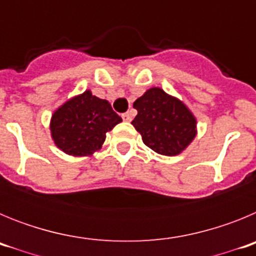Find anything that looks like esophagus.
Masks as SVG:
<instances>
[{"label": "esophagus", "instance_id": "1", "mask_svg": "<svg viewBox=\"0 0 256 256\" xmlns=\"http://www.w3.org/2000/svg\"><path fill=\"white\" fill-rule=\"evenodd\" d=\"M122 118H123L124 122H130V120H132V115H130V112H126V114L122 115Z\"/></svg>", "mask_w": 256, "mask_h": 256}]
</instances>
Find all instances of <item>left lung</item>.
<instances>
[{
	"instance_id": "8db88e82",
	"label": "left lung",
	"mask_w": 256,
	"mask_h": 256,
	"mask_svg": "<svg viewBox=\"0 0 256 256\" xmlns=\"http://www.w3.org/2000/svg\"><path fill=\"white\" fill-rule=\"evenodd\" d=\"M137 115L132 120L144 144L165 156L180 155L198 134V120L186 104L152 87L133 102Z\"/></svg>"
}]
</instances>
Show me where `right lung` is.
<instances>
[{
  "label": "right lung",
  "instance_id": "right-lung-1",
  "mask_svg": "<svg viewBox=\"0 0 256 256\" xmlns=\"http://www.w3.org/2000/svg\"><path fill=\"white\" fill-rule=\"evenodd\" d=\"M120 122L108 101L87 90L56 108L50 130L52 141L62 152L76 158L92 156L102 148L106 133Z\"/></svg>",
  "mask_w": 256,
  "mask_h": 256
}]
</instances>
